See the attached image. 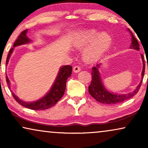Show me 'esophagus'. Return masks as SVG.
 Listing matches in <instances>:
<instances>
[{
    "instance_id": "1",
    "label": "esophagus",
    "mask_w": 148,
    "mask_h": 148,
    "mask_svg": "<svg viewBox=\"0 0 148 148\" xmlns=\"http://www.w3.org/2000/svg\"><path fill=\"white\" fill-rule=\"evenodd\" d=\"M73 71L74 73H79L81 71V68L79 67V66H75L73 69Z\"/></svg>"
}]
</instances>
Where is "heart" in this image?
Returning <instances> with one entry per match:
<instances>
[{
  "instance_id": "b5f03b06",
  "label": "heart",
  "mask_w": 148,
  "mask_h": 148,
  "mask_svg": "<svg viewBox=\"0 0 148 148\" xmlns=\"http://www.w3.org/2000/svg\"><path fill=\"white\" fill-rule=\"evenodd\" d=\"M112 38L107 32L100 33L95 29L81 30L75 36L72 45L77 50L84 49L82 58L86 62L98 60L110 49Z\"/></svg>"
}]
</instances>
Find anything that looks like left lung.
I'll use <instances>...</instances> for the list:
<instances>
[{
	"label": "left lung",
	"mask_w": 148,
	"mask_h": 148,
	"mask_svg": "<svg viewBox=\"0 0 148 148\" xmlns=\"http://www.w3.org/2000/svg\"><path fill=\"white\" fill-rule=\"evenodd\" d=\"M131 34V43L129 48L131 49H134L136 50H139V44L136 40V38L134 37L133 34L129 29H127ZM141 60L143 62V69L141 71V78L139 84L137 85L136 88L135 89L133 92L127 93V94H118L116 93L110 92L107 89L105 88L104 85L103 84L102 81V77H101L99 69L101 68V63L98 62L96 65L92 67V82L90 86L88 87V90L90 94L93 98H94L98 102L102 103V104H117V103L122 102L123 101H125L128 99L132 98V97L135 95L139 91V89L140 88L141 82H142L143 75H144L145 72V63L144 59H143V56L141 54ZM148 69V67H147Z\"/></svg>",
	"instance_id": "8db88e82"
}]
</instances>
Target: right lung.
Here are the masks:
<instances>
[{
  "instance_id": "add662e5",
  "label": "right lung",
  "mask_w": 148,
  "mask_h": 148,
  "mask_svg": "<svg viewBox=\"0 0 148 148\" xmlns=\"http://www.w3.org/2000/svg\"><path fill=\"white\" fill-rule=\"evenodd\" d=\"M27 29H25L23 32H22L21 34L19 36V37H18L17 40L14 43L13 48H12L9 50V54H8L7 58V62H7V66L8 63H9V58L11 57V54L14 50V48L21 45L30 44L32 42V40H30L27 37ZM71 66L63 65L60 66L55 80H54L53 84H52L51 88H50V90L42 98L38 99V100L36 101H34V102H25V101L20 99L19 97L16 96L11 91L12 95H13L15 100L19 104L26 107V108L35 110H46V109H48L50 108V107L53 106L63 96L66 88V80L71 75ZM6 77H7L6 79H7L8 86H9V88L11 90V82H10V80L9 79L8 76L7 75Z\"/></svg>"
}]
</instances>
